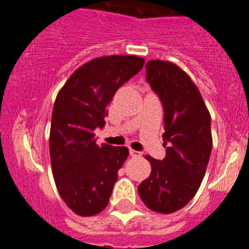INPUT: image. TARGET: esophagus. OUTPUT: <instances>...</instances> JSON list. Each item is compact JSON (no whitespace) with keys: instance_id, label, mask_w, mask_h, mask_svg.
Here are the masks:
<instances>
[{"instance_id":"1","label":"esophagus","mask_w":249,"mask_h":249,"mask_svg":"<svg viewBox=\"0 0 249 249\" xmlns=\"http://www.w3.org/2000/svg\"><path fill=\"white\" fill-rule=\"evenodd\" d=\"M129 155L132 156V157H140L141 156V152L138 151H135V149H129Z\"/></svg>"}]
</instances>
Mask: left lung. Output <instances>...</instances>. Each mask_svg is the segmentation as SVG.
<instances>
[{
	"instance_id": "left-lung-1",
	"label": "left lung",
	"mask_w": 249,
	"mask_h": 249,
	"mask_svg": "<svg viewBox=\"0 0 249 249\" xmlns=\"http://www.w3.org/2000/svg\"><path fill=\"white\" fill-rule=\"evenodd\" d=\"M147 81L164 108L163 146L167 156H151V175L138 186L141 199L157 213H173L198 191L212 151L211 114L197 86L175 63L151 59Z\"/></svg>"
}]
</instances>
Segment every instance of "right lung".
<instances>
[{"label": "right lung", "instance_id": "obj_1", "mask_svg": "<svg viewBox=\"0 0 249 249\" xmlns=\"http://www.w3.org/2000/svg\"><path fill=\"white\" fill-rule=\"evenodd\" d=\"M143 63L133 54L97 57L77 68L57 94L51 120V166L61 198L76 214H98L108 204L128 148L97 144L93 131L105 126L106 109L116 91Z\"/></svg>", "mask_w": 249, "mask_h": 249}]
</instances>
